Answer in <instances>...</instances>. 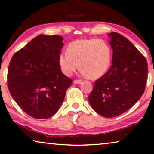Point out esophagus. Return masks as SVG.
Returning a JSON list of instances; mask_svg holds the SVG:
<instances>
[{"label": "esophagus", "mask_w": 154, "mask_h": 154, "mask_svg": "<svg viewBox=\"0 0 154 154\" xmlns=\"http://www.w3.org/2000/svg\"><path fill=\"white\" fill-rule=\"evenodd\" d=\"M82 82V80H77V79H75V80L73 81V83L74 84H76V85H77V84H81Z\"/></svg>", "instance_id": "esophagus-1"}]
</instances>
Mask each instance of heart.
<instances>
[{
    "label": "heart",
    "mask_w": 154,
    "mask_h": 154,
    "mask_svg": "<svg viewBox=\"0 0 154 154\" xmlns=\"http://www.w3.org/2000/svg\"><path fill=\"white\" fill-rule=\"evenodd\" d=\"M112 60V50L102 39H79L69 44L67 50L59 56V64L63 72L70 76L78 69L91 78H98L108 70Z\"/></svg>",
    "instance_id": "obj_1"
}]
</instances>
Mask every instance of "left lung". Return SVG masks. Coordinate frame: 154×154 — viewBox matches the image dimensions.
Wrapping results in <instances>:
<instances>
[{
  "instance_id": "left-lung-1",
  "label": "left lung",
  "mask_w": 154,
  "mask_h": 154,
  "mask_svg": "<svg viewBox=\"0 0 154 154\" xmlns=\"http://www.w3.org/2000/svg\"><path fill=\"white\" fill-rule=\"evenodd\" d=\"M108 36L112 49V65L94 82L88 100L97 113L112 118L128 110L143 95L148 65L144 56L128 38L117 32Z\"/></svg>"
}]
</instances>
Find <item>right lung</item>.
Wrapping results in <instances>:
<instances>
[{
  "mask_svg": "<svg viewBox=\"0 0 154 154\" xmlns=\"http://www.w3.org/2000/svg\"><path fill=\"white\" fill-rule=\"evenodd\" d=\"M60 36L40 34L13 55L8 71V87L20 108L36 119L58 111L72 80L63 75L59 56Z\"/></svg>",
  "mask_w": 154,
  "mask_h": 154,
  "instance_id": "obj_1",
  "label": "right lung"
}]
</instances>
